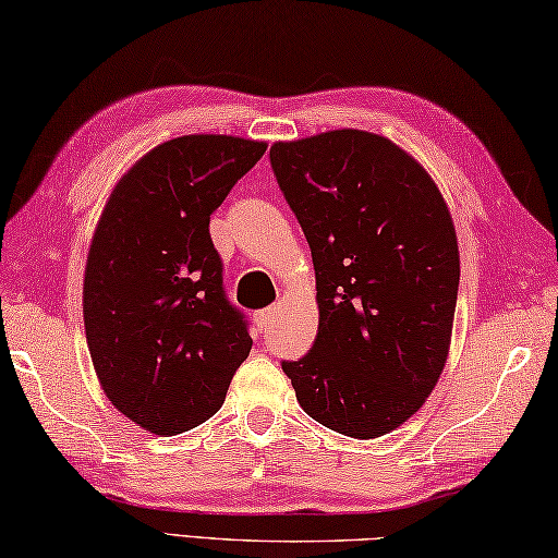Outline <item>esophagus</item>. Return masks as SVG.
<instances>
[{"label":"esophagus","instance_id":"obj_1","mask_svg":"<svg viewBox=\"0 0 558 558\" xmlns=\"http://www.w3.org/2000/svg\"><path fill=\"white\" fill-rule=\"evenodd\" d=\"M272 316H276V306H268V310H260V312L256 314V324H258V328H260V330L268 328V324L272 322Z\"/></svg>","mask_w":558,"mask_h":558}]
</instances>
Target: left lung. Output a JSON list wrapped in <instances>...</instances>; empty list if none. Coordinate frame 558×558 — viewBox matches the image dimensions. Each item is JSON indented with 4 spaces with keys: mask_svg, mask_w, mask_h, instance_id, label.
Masks as SVG:
<instances>
[{
    "mask_svg": "<svg viewBox=\"0 0 558 558\" xmlns=\"http://www.w3.org/2000/svg\"><path fill=\"white\" fill-rule=\"evenodd\" d=\"M270 168L310 242L318 302L312 350L282 372L328 429L393 432L448 357L460 256L446 201L410 153L360 129L278 141Z\"/></svg>",
    "mask_w": 558,
    "mask_h": 558,
    "instance_id": "obj_1",
    "label": "left lung"
}]
</instances>
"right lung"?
<instances>
[{
	"label": "right lung",
	"mask_w": 558,
	"mask_h": 558,
	"mask_svg": "<svg viewBox=\"0 0 558 558\" xmlns=\"http://www.w3.org/2000/svg\"><path fill=\"white\" fill-rule=\"evenodd\" d=\"M266 153L264 141H165L105 204L83 278V324L105 396L150 434L213 417L248 357L244 314L225 298L210 216Z\"/></svg>",
	"instance_id": "add662e5"
}]
</instances>
